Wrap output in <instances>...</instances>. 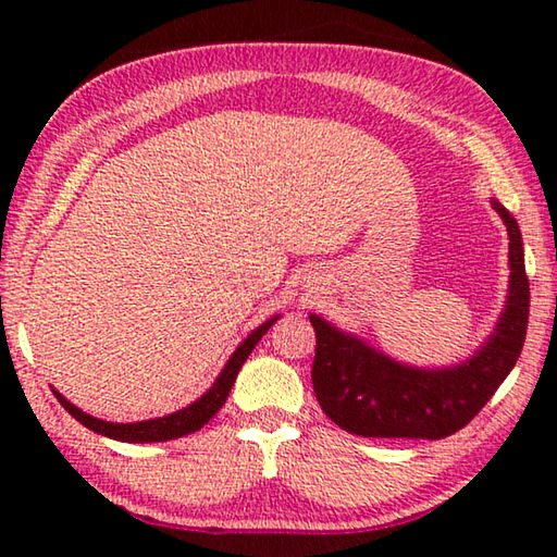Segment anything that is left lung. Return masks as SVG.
<instances>
[{"mask_svg": "<svg viewBox=\"0 0 557 557\" xmlns=\"http://www.w3.org/2000/svg\"><path fill=\"white\" fill-rule=\"evenodd\" d=\"M494 209L508 231L511 280L494 334L467 361L449 369H414L309 314L317 332L314 393L338 428L361 437H449L471 422L511 373L525 342L531 292L518 223L498 201Z\"/></svg>", "mask_w": 557, "mask_h": 557, "instance_id": "left-lung-1", "label": "left lung"}]
</instances>
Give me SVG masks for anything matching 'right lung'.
<instances>
[{"instance_id": "obj_1", "label": "right lung", "mask_w": 557, "mask_h": 557, "mask_svg": "<svg viewBox=\"0 0 557 557\" xmlns=\"http://www.w3.org/2000/svg\"><path fill=\"white\" fill-rule=\"evenodd\" d=\"M277 322V317L268 319L265 324H260L256 332H250L248 338H243V344L235 348L233 356L228 358V363L223 366V371L219 373V379L213 381V385L206 391L199 400H194L186 408L176 410L172 414H164V418H154V420H143V422H106L92 418V414L83 412L81 408H75L73 403L63 398L59 391H53L55 398L69 410L81 425H86L88 430L98 432V435H106L110 440H120V442H166V440H176L184 435H191V432L201 430L206 422H209L215 412L223 408L225 398L235 383V375L243 369L245 358L252 354V348L258 346L262 334Z\"/></svg>"}]
</instances>
